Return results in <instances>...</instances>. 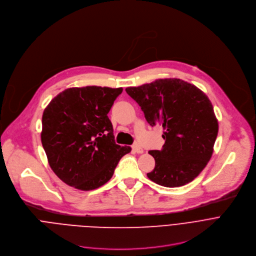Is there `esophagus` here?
I'll return each instance as SVG.
<instances>
[{
    "label": "esophagus",
    "mask_w": 256,
    "mask_h": 256,
    "mask_svg": "<svg viewBox=\"0 0 256 256\" xmlns=\"http://www.w3.org/2000/svg\"><path fill=\"white\" fill-rule=\"evenodd\" d=\"M132 150L135 152V153H143V149L139 146V145H137V144H135V145H133L132 146Z\"/></svg>",
    "instance_id": "34e87169"
}]
</instances>
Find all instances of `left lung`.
<instances>
[{
	"label": "left lung",
	"instance_id": "left-lung-1",
	"mask_svg": "<svg viewBox=\"0 0 256 256\" xmlns=\"http://www.w3.org/2000/svg\"><path fill=\"white\" fill-rule=\"evenodd\" d=\"M126 92L141 107L150 126L164 128L162 148L148 152L156 160L148 178L168 188L194 180L211 160L219 130L208 96L180 78H158L129 86Z\"/></svg>",
	"mask_w": 256,
	"mask_h": 256
}]
</instances>
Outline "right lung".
Segmentation results:
<instances>
[{"mask_svg":"<svg viewBox=\"0 0 256 256\" xmlns=\"http://www.w3.org/2000/svg\"><path fill=\"white\" fill-rule=\"evenodd\" d=\"M122 88H70L50 100L42 115L41 142L48 164L66 184L92 190L113 176L130 146L115 143L108 113Z\"/></svg>","mask_w":256,"mask_h":256,"instance_id":"1","label":"right lung"}]
</instances>
